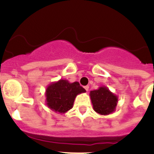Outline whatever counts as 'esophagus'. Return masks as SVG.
Returning <instances> with one entry per match:
<instances>
[{
	"label": "esophagus",
	"instance_id": "obj_1",
	"mask_svg": "<svg viewBox=\"0 0 154 154\" xmlns=\"http://www.w3.org/2000/svg\"><path fill=\"white\" fill-rule=\"evenodd\" d=\"M84 88H85V91H86V92H88V91H89V85H85Z\"/></svg>",
	"mask_w": 154,
	"mask_h": 154
}]
</instances>
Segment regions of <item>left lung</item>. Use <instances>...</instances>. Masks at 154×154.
<instances>
[{"label": "left lung", "instance_id": "1", "mask_svg": "<svg viewBox=\"0 0 154 154\" xmlns=\"http://www.w3.org/2000/svg\"><path fill=\"white\" fill-rule=\"evenodd\" d=\"M93 109L100 115H109L115 112L118 96L112 93L106 86H100L89 93Z\"/></svg>", "mask_w": 154, "mask_h": 154}]
</instances>
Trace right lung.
I'll return each instance as SVG.
<instances>
[{
  "label": "right lung",
  "mask_w": 154,
  "mask_h": 154,
  "mask_svg": "<svg viewBox=\"0 0 154 154\" xmlns=\"http://www.w3.org/2000/svg\"><path fill=\"white\" fill-rule=\"evenodd\" d=\"M85 92L78 82H69L66 79H60L48 85L46 105L54 112L64 114L72 108L76 96Z\"/></svg>",
  "instance_id": "right-lung-1"
}]
</instances>
